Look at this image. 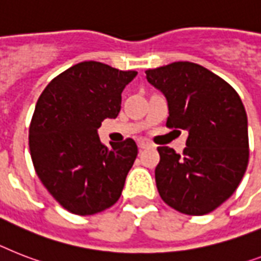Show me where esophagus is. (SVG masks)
I'll return each mask as SVG.
<instances>
[{"label":"esophagus","instance_id":"obj_1","mask_svg":"<svg viewBox=\"0 0 261 261\" xmlns=\"http://www.w3.org/2000/svg\"><path fill=\"white\" fill-rule=\"evenodd\" d=\"M138 147H139L141 150L147 149V147H150V143H149V142H146V141H139V142H138Z\"/></svg>","mask_w":261,"mask_h":261}]
</instances>
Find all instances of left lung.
Returning <instances> with one entry per match:
<instances>
[{
  "instance_id": "left-lung-1",
  "label": "left lung",
  "mask_w": 261,
  "mask_h": 261,
  "mask_svg": "<svg viewBox=\"0 0 261 261\" xmlns=\"http://www.w3.org/2000/svg\"><path fill=\"white\" fill-rule=\"evenodd\" d=\"M146 77L166 97L167 126L189 134L182 154L158 147L156 189L175 211L206 215L233 194L247 170L244 105L225 80L189 61L149 69Z\"/></svg>"
}]
</instances>
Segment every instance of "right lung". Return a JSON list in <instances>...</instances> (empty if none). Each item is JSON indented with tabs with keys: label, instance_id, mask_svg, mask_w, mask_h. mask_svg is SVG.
Segmentation results:
<instances>
[{
	"label": "right lung",
	"instance_id": "right-lung-1",
	"mask_svg": "<svg viewBox=\"0 0 261 261\" xmlns=\"http://www.w3.org/2000/svg\"><path fill=\"white\" fill-rule=\"evenodd\" d=\"M138 72L83 61L42 91L29 127V150L46 190L71 213L90 216L119 200L137 158L131 138L101 145L97 128L120 111L122 92Z\"/></svg>",
	"mask_w": 261,
	"mask_h": 261
}]
</instances>
